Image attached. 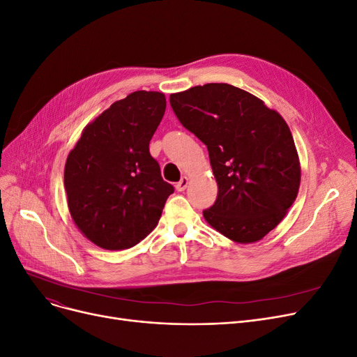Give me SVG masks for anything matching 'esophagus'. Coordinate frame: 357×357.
<instances>
[{"mask_svg": "<svg viewBox=\"0 0 357 357\" xmlns=\"http://www.w3.org/2000/svg\"><path fill=\"white\" fill-rule=\"evenodd\" d=\"M188 184H189V178L185 177V176H183L181 180L176 184V190H177V192H184L185 188H188Z\"/></svg>", "mask_w": 357, "mask_h": 357, "instance_id": "1", "label": "esophagus"}]
</instances>
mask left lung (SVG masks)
I'll use <instances>...</instances> for the list:
<instances>
[{
    "label": "left lung",
    "instance_id": "left-lung-1",
    "mask_svg": "<svg viewBox=\"0 0 357 357\" xmlns=\"http://www.w3.org/2000/svg\"><path fill=\"white\" fill-rule=\"evenodd\" d=\"M180 123L208 146L218 197L203 211L227 238L248 244L276 228L299 190L289 126L260 98L211 82L169 96Z\"/></svg>",
    "mask_w": 357,
    "mask_h": 357
}]
</instances>
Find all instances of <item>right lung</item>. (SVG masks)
<instances>
[{"label":"right lung","instance_id":"1","mask_svg":"<svg viewBox=\"0 0 357 357\" xmlns=\"http://www.w3.org/2000/svg\"><path fill=\"white\" fill-rule=\"evenodd\" d=\"M165 96L135 91L84 128L65 164L68 208L96 245L125 250L158 224L174 188L161 177L149 141L165 112Z\"/></svg>","mask_w":357,"mask_h":357}]
</instances>
